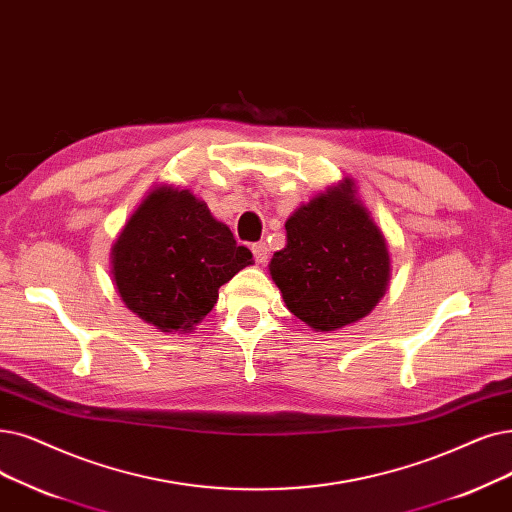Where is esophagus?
Returning <instances> with one entry per match:
<instances>
[{
	"mask_svg": "<svg viewBox=\"0 0 512 512\" xmlns=\"http://www.w3.org/2000/svg\"><path fill=\"white\" fill-rule=\"evenodd\" d=\"M251 251H253V255H255V261H257V263H265V261H268V257H270V249H268V244H265L263 240L255 242L253 247H251Z\"/></svg>",
	"mask_w": 512,
	"mask_h": 512,
	"instance_id": "1",
	"label": "esophagus"
}]
</instances>
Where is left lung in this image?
<instances>
[{"instance_id":"1","label":"left lung","mask_w":512,"mask_h":512,"mask_svg":"<svg viewBox=\"0 0 512 512\" xmlns=\"http://www.w3.org/2000/svg\"><path fill=\"white\" fill-rule=\"evenodd\" d=\"M286 247L270 274L286 307L316 330H337L368 316L387 291V240L345 177L311 198L288 221Z\"/></svg>"}]
</instances>
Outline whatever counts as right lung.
I'll list each match as a JSON object with an SVG mask.
<instances>
[{"label": "right lung", "mask_w": 512, "mask_h": 512, "mask_svg": "<svg viewBox=\"0 0 512 512\" xmlns=\"http://www.w3.org/2000/svg\"><path fill=\"white\" fill-rule=\"evenodd\" d=\"M253 263L226 224L190 190L154 188L113 247L123 303L161 332H188L219 297V286Z\"/></svg>", "instance_id": "obj_1"}]
</instances>
